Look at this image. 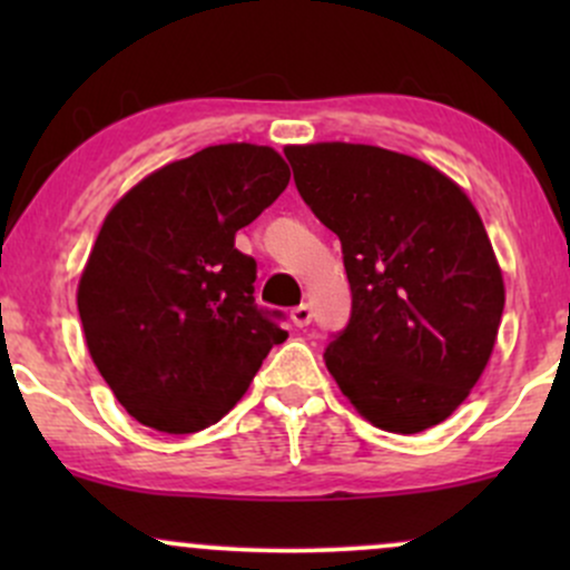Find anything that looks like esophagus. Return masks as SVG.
<instances>
[{
    "mask_svg": "<svg viewBox=\"0 0 570 570\" xmlns=\"http://www.w3.org/2000/svg\"><path fill=\"white\" fill-rule=\"evenodd\" d=\"M311 318H313V311H311V305H307V303L297 305V307H294V311H292V324L299 326V330L311 324Z\"/></svg>",
    "mask_w": 570,
    "mask_h": 570,
    "instance_id": "34e87169",
    "label": "esophagus"
}]
</instances>
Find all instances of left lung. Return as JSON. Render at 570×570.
<instances>
[{"instance_id": "8db88e82", "label": "left lung", "mask_w": 570, "mask_h": 570, "mask_svg": "<svg viewBox=\"0 0 570 570\" xmlns=\"http://www.w3.org/2000/svg\"><path fill=\"white\" fill-rule=\"evenodd\" d=\"M294 185L343 246L351 318L324 351L372 426L426 431L480 381L503 278L480 214L455 181L370 144L286 147Z\"/></svg>"}]
</instances>
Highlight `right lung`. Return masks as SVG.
<instances>
[{"instance_id":"add662e5","label":"right lung","mask_w":570,"mask_h":570,"mask_svg":"<svg viewBox=\"0 0 570 570\" xmlns=\"http://www.w3.org/2000/svg\"><path fill=\"white\" fill-rule=\"evenodd\" d=\"M286 185L276 149L219 144L149 174L104 219L77 307L94 364L144 426L208 429L286 340L284 313L254 303L257 263L235 248Z\"/></svg>"}]
</instances>
